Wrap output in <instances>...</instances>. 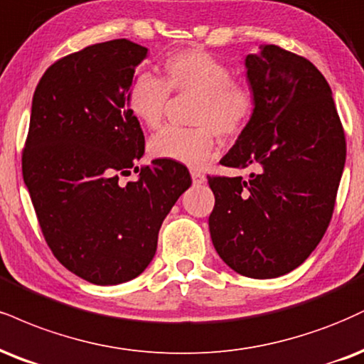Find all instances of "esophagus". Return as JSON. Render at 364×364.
<instances>
[{
    "instance_id": "obj_1",
    "label": "esophagus",
    "mask_w": 364,
    "mask_h": 364,
    "mask_svg": "<svg viewBox=\"0 0 364 364\" xmlns=\"http://www.w3.org/2000/svg\"><path fill=\"white\" fill-rule=\"evenodd\" d=\"M191 178H193L195 185H203L205 183V174L201 173V171H196V169L191 171Z\"/></svg>"
}]
</instances>
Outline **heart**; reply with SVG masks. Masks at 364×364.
<instances>
[{"label":"heart","instance_id":"obj_1","mask_svg":"<svg viewBox=\"0 0 364 364\" xmlns=\"http://www.w3.org/2000/svg\"><path fill=\"white\" fill-rule=\"evenodd\" d=\"M171 93L196 95L193 125L169 127L154 135L149 151L156 159L185 166H201L222 139H237L251 125L256 113V95L247 82L230 77L224 60L201 47L173 52L161 63V77L140 73L125 93L129 112L144 127L161 129L168 115Z\"/></svg>","mask_w":364,"mask_h":364}]
</instances>
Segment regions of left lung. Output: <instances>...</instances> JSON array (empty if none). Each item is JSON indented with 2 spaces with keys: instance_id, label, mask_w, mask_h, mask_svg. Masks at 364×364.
I'll use <instances>...</instances> for the list:
<instances>
[{
  "instance_id": "8db88e82",
  "label": "left lung",
  "mask_w": 364,
  "mask_h": 364,
  "mask_svg": "<svg viewBox=\"0 0 364 364\" xmlns=\"http://www.w3.org/2000/svg\"><path fill=\"white\" fill-rule=\"evenodd\" d=\"M256 95L247 130L220 161L242 176H208V227L227 266L277 278L304 262L326 234L346 163V135L329 82L305 57L262 46L246 57Z\"/></svg>"
}]
</instances>
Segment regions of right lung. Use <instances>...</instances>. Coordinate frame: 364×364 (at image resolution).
I'll list each match as a JSON object with an SVG mask.
<instances>
[{"mask_svg":"<svg viewBox=\"0 0 364 364\" xmlns=\"http://www.w3.org/2000/svg\"><path fill=\"white\" fill-rule=\"evenodd\" d=\"M146 54L127 38L93 43L55 60L33 93L23 181L55 259L95 284L147 268L161 224L191 186L179 163L137 166L146 140L125 93ZM132 170L139 178L122 182Z\"/></svg>","mask_w":364,"mask_h":364,"instance_id":"right-lung-1","label":"right lung"}]
</instances>
